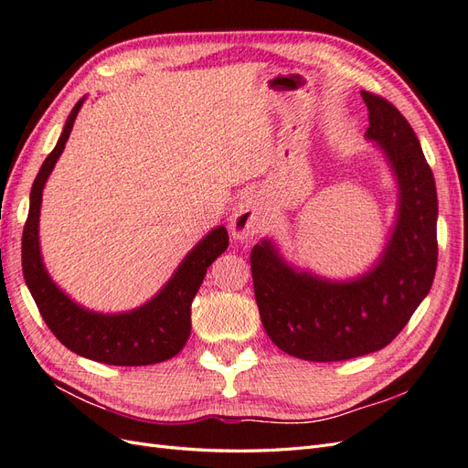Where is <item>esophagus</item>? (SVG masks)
I'll use <instances>...</instances> for the list:
<instances>
[{
    "mask_svg": "<svg viewBox=\"0 0 468 468\" xmlns=\"http://www.w3.org/2000/svg\"><path fill=\"white\" fill-rule=\"evenodd\" d=\"M269 224L267 212L250 195L239 197L230 215V232L236 239H251Z\"/></svg>",
    "mask_w": 468,
    "mask_h": 468,
    "instance_id": "obj_1",
    "label": "esophagus"
}]
</instances>
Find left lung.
Wrapping results in <instances>:
<instances>
[{"label":"left lung","instance_id":"1","mask_svg":"<svg viewBox=\"0 0 468 468\" xmlns=\"http://www.w3.org/2000/svg\"><path fill=\"white\" fill-rule=\"evenodd\" d=\"M375 143L399 189L385 248L363 273L330 279L291 263L273 238L250 265L261 324L271 342L304 361H346L388 346L426 299L437 267V191L410 122L387 99L361 91Z\"/></svg>","mask_w":468,"mask_h":468}]
</instances>
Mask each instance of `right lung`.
I'll use <instances>...</instances> for the list:
<instances>
[{"instance_id": "add662e5", "label": "right lung", "mask_w": 468, "mask_h": 468, "mask_svg": "<svg viewBox=\"0 0 468 468\" xmlns=\"http://www.w3.org/2000/svg\"><path fill=\"white\" fill-rule=\"evenodd\" d=\"M86 101L81 97L69 112L58 143L42 162L29 197V217L23 229V275L42 320L69 351L78 356L119 367L154 365L176 357L191 334V303L207 275V267L229 248L224 226L212 229L181 260L174 275L150 301L126 313H95L78 304L56 285L42 261L38 222L42 189L62 155L78 112Z\"/></svg>"}]
</instances>
